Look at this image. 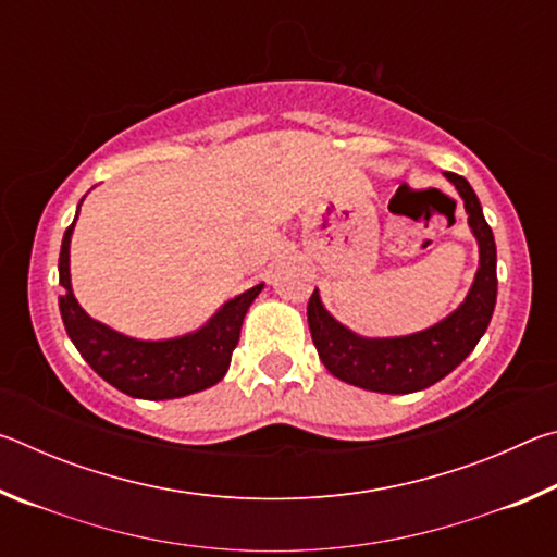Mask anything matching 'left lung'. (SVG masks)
<instances>
[{
    "mask_svg": "<svg viewBox=\"0 0 557 557\" xmlns=\"http://www.w3.org/2000/svg\"><path fill=\"white\" fill-rule=\"evenodd\" d=\"M465 201L469 228L479 243V268L465 301L425 332L366 338L326 312L319 292L309 297L307 322L326 371L338 381L373 393H414L445 379L474 351L496 307V243L474 188L465 176L445 172Z\"/></svg>",
    "mask_w": 557,
    "mask_h": 557,
    "instance_id": "left-lung-1",
    "label": "left lung"
}]
</instances>
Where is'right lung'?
I'll return each mask as SVG.
<instances>
[{
    "label": "right lung",
    "instance_id": "1",
    "mask_svg": "<svg viewBox=\"0 0 557 557\" xmlns=\"http://www.w3.org/2000/svg\"><path fill=\"white\" fill-rule=\"evenodd\" d=\"M75 219L65 228L61 243L59 282L63 292L59 307L65 332L90 369L112 388L145 400L184 398L219 383L228 371L233 348L238 346L243 319L252 299L262 292V285L225 301L209 322L191 334L164 338V342H143V338L125 336L90 319L73 295L69 262Z\"/></svg>",
    "mask_w": 557,
    "mask_h": 557
}]
</instances>
